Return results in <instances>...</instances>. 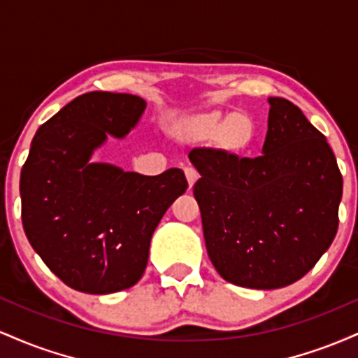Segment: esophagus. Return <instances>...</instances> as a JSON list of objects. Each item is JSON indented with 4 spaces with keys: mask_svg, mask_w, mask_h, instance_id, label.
<instances>
[{
    "mask_svg": "<svg viewBox=\"0 0 358 358\" xmlns=\"http://www.w3.org/2000/svg\"><path fill=\"white\" fill-rule=\"evenodd\" d=\"M185 176H187L188 187L192 188L193 185H195L196 180H199V171H196L193 166H185Z\"/></svg>",
    "mask_w": 358,
    "mask_h": 358,
    "instance_id": "34e87169",
    "label": "esophagus"
}]
</instances>
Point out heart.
I'll list each match as a JSON object with an SVG mask.
<instances>
[{"label": "heart", "mask_w": 358, "mask_h": 358, "mask_svg": "<svg viewBox=\"0 0 358 358\" xmlns=\"http://www.w3.org/2000/svg\"><path fill=\"white\" fill-rule=\"evenodd\" d=\"M190 134L196 139L212 138L219 134L222 145L231 150H244L252 139V124L242 114H231L222 117L219 114H208L200 117L190 127Z\"/></svg>", "instance_id": "obj_1"}]
</instances>
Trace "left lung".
<instances>
[{"instance_id": "1", "label": "left lung", "mask_w": 358, "mask_h": 358, "mask_svg": "<svg viewBox=\"0 0 358 358\" xmlns=\"http://www.w3.org/2000/svg\"><path fill=\"white\" fill-rule=\"evenodd\" d=\"M268 102L261 156L188 155L208 257L225 281L250 289L293 285L313 268L335 239L343 190L327 138L293 102Z\"/></svg>"}]
</instances>
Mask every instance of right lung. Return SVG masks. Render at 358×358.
I'll use <instances>...</instances> for the list:
<instances>
[{"label": "right lung", "mask_w": 358, "mask_h": 358, "mask_svg": "<svg viewBox=\"0 0 358 358\" xmlns=\"http://www.w3.org/2000/svg\"><path fill=\"white\" fill-rule=\"evenodd\" d=\"M146 109L131 94L87 92L36 131L20 176L31 248L72 289L109 294L141 279L155 229L188 188L180 168L146 176L90 162L108 136L126 138Z\"/></svg>", "instance_id": "right-lung-1"}]
</instances>
